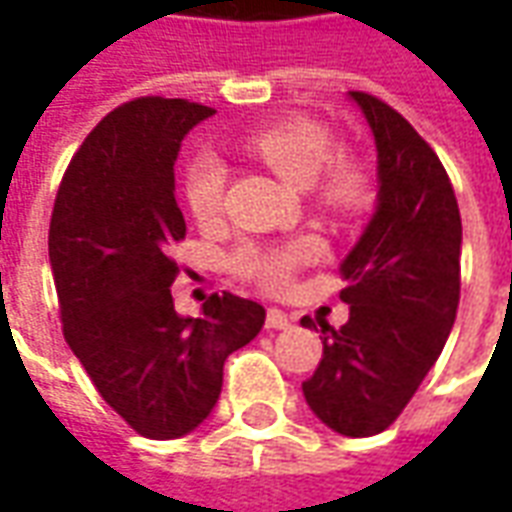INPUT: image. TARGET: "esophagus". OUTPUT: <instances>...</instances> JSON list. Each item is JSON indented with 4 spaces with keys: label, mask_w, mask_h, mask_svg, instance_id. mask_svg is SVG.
<instances>
[{
    "label": "esophagus",
    "mask_w": 512,
    "mask_h": 512,
    "mask_svg": "<svg viewBox=\"0 0 512 512\" xmlns=\"http://www.w3.org/2000/svg\"><path fill=\"white\" fill-rule=\"evenodd\" d=\"M288 326H290L288 312L277 310V307H271V310L266 312V329H274V332H279V329H288Z\"/></svg>",
    "instance_id": "34e87169"
}]
</instances>
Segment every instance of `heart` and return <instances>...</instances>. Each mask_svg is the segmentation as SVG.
I'll return each mask as SVG.
<instances>
[{"label": "heart", "mask_w": 512, "mask_h": 512, "mask_svg": "<svg viewBox=\"0 0 512 512\" xmlns=\"http://www.w3.org/2000/svg\"><path fill=\"white\" fill-rule=\"evenodd\" d=\"M249 153L257 156L266 167L277 172L279 178L290 183L293 189H310L318 177V191L326 205L337 211H354L362 205L367 194V183L362 169L351 161H332L327 172L322 171L332 158V136L318 123L310 120H290L279 126L263 128L249 136ZM324 175L321 176L320 172ZM224 169L222 158L205 153L197 156L186 167L183 194L189 211L200 222H211L222 208L224 194ZM315 257V244L310 238L290 241L285 246H257L246 244L233 255V268L241 277L252 279L268 290H282L290 282L293 268Z\"/></svg>", "instance_id": "obj_1"}]
</instances>
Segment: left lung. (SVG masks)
<instances>
[{"instance_id": "obj_1", "label": "left lung", "mask_w": 512, "mask_h": 512, "mask_svg": "<svg viewBox=\"0 0 512 512\" xmlns=\"http://www.w3.org/2000/svg\"><path fill=\"white\" fill-rule=\"evenodd\" d=\"M348 98L376 142V211L340 263L348 321L340 329L318 321L323 359L301 389L326 428L365 439L395 422L450 337L463 233L452 183L428 142L384 101ZM301 326L315 329L310 318Z\"/></svg>"}]
</instances>
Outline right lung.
I'll return each instance as SVG.
<instances>
[{"mask_svg":"<svg viewBox=\"0 0 512 512\" xmlns=\"http://www.w3.org/2000/svg\"><path fill=\"white\" fill-rule=\"evenodd\" d=\"M213 109L183 98H136L84 139L62 178L49 260L62 332L109 406L147 439H180L211 417L224 359L252 343L266 310L233 293L200 318L172 301L169 257L186 235L175 161Z\"/></svg>","mask_w":512,"mask_h":512,"instance_id":"1","label":"right lung"}]
</instances>
